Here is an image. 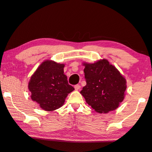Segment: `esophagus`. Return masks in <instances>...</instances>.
Masks as SVG:
<instances>
[{
  "label": "esophagus",
  "instance_id": "obj_1",
  "mask_svg": "<svg viewBox=\"0 0 152 152\" xmlns=\"http://www.w3.org/2000/svg\"><path fill=\"white\" fill-rule=\"evenodd\" d=\"M74 88H75V90H80V85H76V86H74Z\"/></svg>",
  "mask_w": 152,
  "mask_h": 152
}]
</instances>
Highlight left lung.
<instances>
[{
  "instance_id": "left-lung-1",
  "label": "left lung",
  "mask_w": 152,
  "mask_h": 152,
  "mask_svg": "<svg viewBox=\"0 0 152 152\" xmlns=\"http://www.w3.org/2000/svg\"><path fill=\"white\" fill-rule=\"evenodd\" d=\"M83 64L86 86L80 94L86 102L99 113L115 110L124 100L125 78L106 60Z\"/></svg>"
}]
</instances>
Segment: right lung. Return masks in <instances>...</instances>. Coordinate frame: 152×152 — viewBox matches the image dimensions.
I'll list each match as a JSON object with an SVG mask.
<instances>
[{
  "label": "right lung",
  "instance_id": "right-lung-1",
  "mask_svg": "<svg viewBox=\"0 0 152 152\" xmlns=\"http://www.w3.org/2000/svg\"><path fill=\"white\" fill-rule=\"evenodd\" d=\"M64 64L51 60L42 62L28 84L31 99L46 111L59 108L69 93L74 90L64 74Z\"/></svg>",
  "mask_w": 152,
  "mask_h": 152
}]
</instances>
